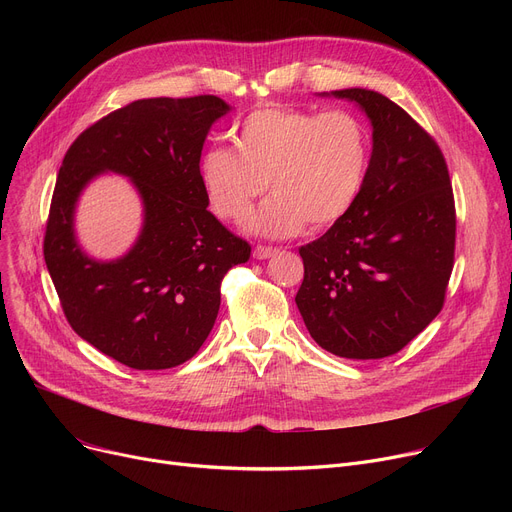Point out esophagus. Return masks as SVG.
<instances>
[{
  "label": "esophagus",
  "instance_id": "esophagus-1",
  "mask_svg": "<svg viewBox=\"0 0 512 512\" xmlns=\"http://www.w3.org/2000/svg\"><path fill=\"white\" fill-rule=\"evenodd\" d=\"M276 253H278V251H276L274 247H263V245H257V247L253 249V257L259 259V261L270 259V257H274Z\"/></svg>",
  "mask_w": 512,
  "mask_h": 512
}]
</instances>
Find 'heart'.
<instances>
[{"label":"heart","instance_id":"1","mask_svg":"<svg viewBox=\"0 0 512 512\" xmlns=\"http://www.w3.org/2000/svg\"><path fill=\"white\" fill-rule=\"evenodd\" d=\"M234 145L209 147L199 178L211 209L224 220L249 215L265 193H276L247 228L270 238L324 228L348 213L361 193L371 155L367 126L351 112L326 114L261 107L242 120Z\"/></svg>","mask_w":512,"mask_h":512}]
</instances>
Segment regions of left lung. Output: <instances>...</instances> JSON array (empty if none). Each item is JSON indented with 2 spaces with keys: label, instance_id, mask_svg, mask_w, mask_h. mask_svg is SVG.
Wrapping results in <instances>:
<instances>
[{
  "label": "left lung",
  "instance_id": "1",
  "mask_svg": "<svg viewBox=\"0 0 512 512\" xmlns=\"http://www.w3.org/2000/svg\"><path fill=\"white\" fill-rule=\"evenodd\" d=\"M353 101L371 124L361 193L342 220L301 247L297 307L311 338L344 359H384L423 332L444 305L456 215L436 141L386 95L319 93Z\"/></svg>",
  "mask_w": 512,
  "mask_h": 512
}]
</instances>
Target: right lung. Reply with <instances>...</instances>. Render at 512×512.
<instances>
[{
    "instance_id": "right-lung-1",
    "label": "right lung",
    "mask_w": 512,
    "mask_h": 512,
    "mask_svg": "<svg viewBox=\"0 0 512 512\" xmlns=\"http://www.w3.org/2000/svg\"><path fill=\"white\" fill-rule=\"evenodd\" d=\"M232 107L215 95L139 99L101 118L68 149L53 191L43 255L72 330L132 369H170L191 357L220 311L230 267L249 242L211 211L199 161L211 126ZM131 180L144 205L133 247L95 260L77 242L79 195L99 175Z\"/></svg>"
}]
</instances>
